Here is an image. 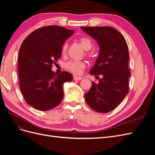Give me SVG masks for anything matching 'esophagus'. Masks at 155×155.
I'll use <instances>...</instances> for the list:
<instances>
[{
    "mask_svg": "<svg viewBox=\"0 0 155 155\" xmlns=\"http://www.w3.org/2000/svg\"><path fill=\"white\" fill-rule=\"evenodd\" d=\"M74 80H75V81H79V80H81V79H83L81 77H79V76H74Z\"/></svg>",
    "mask_w": 155,
    "mask_h": 155,
    "instance_id": "34e87169",
    "label": "esophagus"
}]
</instances>
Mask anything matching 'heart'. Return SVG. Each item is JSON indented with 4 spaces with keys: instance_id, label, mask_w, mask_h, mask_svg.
Here are the masks:
<instances>
[{
    "instance_id": "obj_1",
    "label": "heart",
    "mask_w": 155,
    "mask_h": 155,
    "mask_svg": "<svg viewBox=\"0 0 155 155\" xmlns=\"http://www.w3.org/2000/svg\"><path fill=\"white\" fill-rule=\"evenodd\" d=\"M79 43H81L83 48L88 51L91 50L92 46V41L87 37H82L79 39ZM68 48V44L67 42L63 44L62 46V52L64 54L67 51ZM64 67L70 72L74 74H81L83 70L86 67V63L81 61H69L64 64Z\"/></svg>"
}]
</instances>
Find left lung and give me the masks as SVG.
<instances>
[{
  "label": "left lung",
  "mask_w": 155,
  "mask_h": 155,
  "mask_svg": "<svg viewBox=\"0 0 155 155\" xmlns=\"http://www.w3.org/2000/svg\"><path fill=\"white\" fill-rule=\"evenodd\" d=\"M80 28L97 41L100 47L90 74L102 76V78H98L97 84L92 82L90 90L85 94V99L93 110L106 113L118 107L129 92L128 46L124 37L112 27Z\"/></svg>",
  "instance_id": "left-lung-1"
}]
</instances>
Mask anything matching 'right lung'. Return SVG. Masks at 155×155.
<instances>
[{
	"label": "right lung",
	"mask_w": 155,
	"mask_h": 155,
	"mask_svg": "<svg viewBox=\"0 0 155 155\" xmlns=\"http://www.w3.org/2000/svg\"><path fill=\"white\" fill-rule=\"evenodd\" d=\"M74 30L59 26L40 28L26 37L18 52V74L22 94L26 102L39 110L57 107L64 96V83L72 75L51 70L52 64L61 55L62 46Z\"/></svg>",
	"instance_id": "1"
}]
</instances>
